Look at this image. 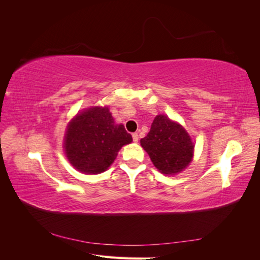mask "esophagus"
<instances>
[{
  "label": "esophagus",
  "instance_id": "esophagus-1",
  "mask_svg": "<svg viewBox=\"0 0 260 260\" xmlns=\"http://www.w3.org/2000/svg\"><path fill=\"white\" fill-rule=\"evenodd\" d=\"M132 139H133V142L138 143V141H139V136H138V133H133V135H132Z\"/></svg>",
  "mask_w": 260,
  "mask_h": 260
}]
</instances>
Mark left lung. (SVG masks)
I'll return each mask as SVG.
<instances>
[{
  "mask_svg": "<svg viewBox=\"0 0 260 260\" xmlns=\"http://www.w3.org/2000/svg\"><path fill=\"white\" fill-rule=\"evenodd\" d=\"M154 166L164 175H176L192 161L194 144L180 123L157 115L147 136L140 141Z\"/></svg>",
  "mask_w": 260,
  "mask_h": 260,
  "instance_id": "left-lung-1",
  "label": "left lung"
}]
</instances>
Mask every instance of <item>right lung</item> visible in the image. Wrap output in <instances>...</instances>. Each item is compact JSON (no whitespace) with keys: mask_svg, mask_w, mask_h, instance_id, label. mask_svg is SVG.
<instances>
[{"mask_svg":"<svg viewBox=\"0 0 260 260\" xmlns=\"http://www.w3.org/2000/svg\"><path fill=\"white\" fill-rule=\"evenodd\" d=\"M132 142L123 124H116L108 107L93 106L69 121L64 149L67 159L83 174L96 175L108 169L119 149Z\"/></svg>","mask_w":260,"mask_h":260,"instance_id":"right-lung-1","label":"right lung"}]
</instances>
